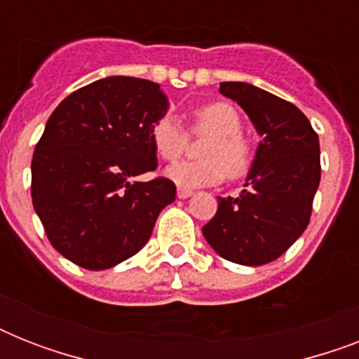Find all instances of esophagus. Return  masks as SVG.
I'll return each instance as SVG.
<instances>
[{"mask_svg": "<svg viewBox=\"0 0 359 359\" xmlns=\"http://www.w3.org/2000/svg\"><path fill=\"white\" fill-rule=\"evenodd\" d=\"M191 196H194V191H191L190 188H179V190H177V197H179V199H188V197Z\"/></svg>", "mask_w": 359, "mask_h": 359, "instance_id": "34e87169", "label": "esophagus"}]
</instances>
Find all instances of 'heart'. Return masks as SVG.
Wrapping results in <instances>:
<instances>
[{"label": "heart", "instance_id": "obj_1", "mask_svg": "<svg viewBox=\"0 0 359 359\" xmlns=\"http://www.w3.org/2000/svg\"><path fill=\"white\" fill-rule=\"evenodd\" d=\"M242 128V117L231 104L210 102L197 108L191 117V134L207 135L197 151L201 160L175 163L165 175L182 188L218 184L224 177H244L253 163V147ZM151 141L158 156L175 162L186 151L188 134L173 117L165 115L152 124Z\"/></svg>", "mask_w": 359, "mask_h": 359}]
</instances>
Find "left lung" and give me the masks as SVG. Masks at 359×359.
Returning <instances> with one entry per match:
<instances>
[{
	"label": "left lung",
	"instance_id": "obj_1",
	"mask_svg": "<svg viewBox=\"0 0 359 359\" xmlns=\"http://www.w3.org/2000/svg\"><path fill=\"white\" fill-rule=\"evenodd\" d=\"M261 135L245 188L218 197V212L203 235L218 255L261 266L283 255L306 231L320 182V145L311 123L294 104L244 81L219 83Z\"/></svg>",
	"mask_w": 359,
	"mask_h": 359
}]
</instances>
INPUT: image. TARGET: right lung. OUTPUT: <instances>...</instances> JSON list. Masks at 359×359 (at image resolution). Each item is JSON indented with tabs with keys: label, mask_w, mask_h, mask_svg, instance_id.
<instances>
[{
	"label": "right lung",
	"mask_w": 359,
	"mask_h": 359,
	"mask_svg": "<svg viewBox=\"0 0 359 359\" xmlns=\"http://www.w3.org/2000/svg\"><path fill=\"white\" fill-rule=\"evenodd\" d=\"M158 83L130 76L93 81L53 109L31 160V197L50 244L87 270H106L149 242L169 179L156 169L151 128L168 111Z\"/></svg>",
	"instance_id": "obj_1"
}]
</instances>
